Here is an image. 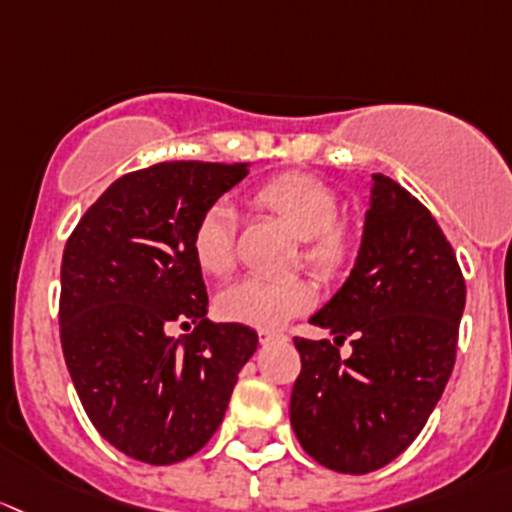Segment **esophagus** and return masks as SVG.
Wrapping results in <instances>:
<instances>
[{
	"label": "esophagus",
	"instance_id": "esophagus-1",
	"mask_svg": "<svg viewBox=\"0 0 512 512\" xmlns=\"http://www.w3.org/2000/svg\"><path fill=\"white\" fill-rule=\"evenodd\" d=\"M258 337H261V345H268V342H286L288 340L286 333H271V330H261Z\"/></svg>",
	"mask_w": 512,
	"mask_h": 512
}]
</instances>
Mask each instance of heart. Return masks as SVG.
Returning <instances> with one entry per match:
<instances>
[{
	"label": "heart",
	"mask_w": 512,
	"mask_h": 512,
	"mask_svg": "<svg viewBox=\"0 0 512 512\" xmlns=\"http://www.w3.org/2000/svg\"><path fill=\"white\" fill-rule=\"evenodd\" d=\"M258 204L276 214L303 241V263L318 276L345 273L357 254V239L337 219L340 202L323 179L303 172L273 177L258 189ZM192 254L209 276H226L236 261V209L229 199H217L199 214L192 231ZM315 288L305 278L249 276L224 288L217 298L219 313L231 323L276 330L313 305Z\"/></svg>",
	"instance_id": "1"
}]
</instances>
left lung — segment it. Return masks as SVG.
Returning a JSON list of instances; mask_svg holds the SVG:
<instances>
[{"mask_svg":"<svg viewBox=\"0 0 512 512\" xmlns=\"http://www.w3.org/2000/svg\"><path fill=\"white\" fill-rule=\"evenodd\" d=\"M463 305L466 283L441 226L392 177L372 175L355 266L310 318L335 345L293 340L291 426L305 453L362 476L407 449L451 377ZM345 336L350 358L336 350Z\"/></svg>","mask_w":512,"mask_h":512,"instance_id":"8db88e82","label":"left lung"}]
</instances>
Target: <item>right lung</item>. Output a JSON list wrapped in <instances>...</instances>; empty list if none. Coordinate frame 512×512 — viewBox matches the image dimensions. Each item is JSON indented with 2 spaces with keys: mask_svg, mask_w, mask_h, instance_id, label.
I'll return each instance as SVG.
<instances>
[{
  "mask_svg": "<svg viewBox=\"0 0 512 512\" xmlns=\"http://www.w3.org/2000/svg\"><path fill=\"white\" fill-rule=\"evenodd\" d=\"M246 162H160L110 184L61 263V347L88 419L135 461L170 466L214 436L256 330L207 318L192 254L199 214L249 175ZM172 322H197L172 338Z\"/></svg>",
  "mask_w": 512,
  "mask_h": 512,
  "instance_id": "obj_1",
  "label": "right lung"
}]
</instances>
